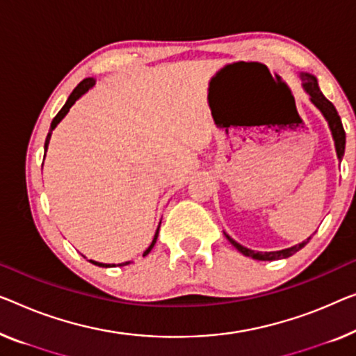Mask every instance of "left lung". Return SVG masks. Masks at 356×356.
<instances>
[{"label": "left lung", "instance_id": "8db88e82", "mask_svg": "<svg viewBox=\"0 0 356 356\" xmlns=\"http://www.w3.org/2000/svg\"><path fill=\"white\" fill-rule=\"evenodd\" d=\"M300 79H302V88H304L305 92L310 95L312 104H314L315 107L321 111L323 116H325L327 121V124H330V129H331V134L334 139V145H336L337 158L339 160H342L343 152H346V131H343L341 116H339L336 107H334L330 100H327L325 95H323V92L320 91V88H318V81L314 75H310V73H300ZM225 236H227V240H229L232 245L243 254V256L252 257V259H256V261H278V259H286V257L293 256V254H296L299 249L304 248L310 240V238H307V241H302V243H299V245L291 246L288 249H281V251L257 252V251H252V249L241 246L240 243H236L233 238L227 235V233H225Z\"/></svg>", "mask_w": 356, "mask_h": 356}]
</instances>
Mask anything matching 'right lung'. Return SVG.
<instances>
[{"mask_svg": "<svg viewBox=\"0 0 356 356\" xmlns=\"http://www.w3.org/2000/svg\"><path fill=\"white\" fill-rule=\"evenodd\" d=\"M95 84V79L94 78H86V79H83L81 83L78 84V86L73 89V92L68 95V99H67V102H65V105H63V107L60 108V111L59 113L56 115V118L52 120V123H51V127H49V132H47V137H46V142H44V152H47V145H49V140H51V134H52V131L56 129V126L60 123V121L63 120V116H65L67 113H68V110L72 108V105L76 102V100L81 97V95L84 94V92H88L89 89H91L92 86ZM44 156H46V153H44ZM161 224V222H160ZM158 232H160V225H158V229H156V233H155V236H153V241H152V245L147 248V251L144 252V256H147L148 252L152 251L153 249V246H155V243H156V238H158ZM91 264H94V265H99V267H116L115 264H102V262H95V261H89ZM131 262H123V264H118V267H124V265H129Z\"/></svg>", "mask_w": 356, "mask_h": 356, "instance_id": "add662e5", "label": "right lung"}]
</instances>
